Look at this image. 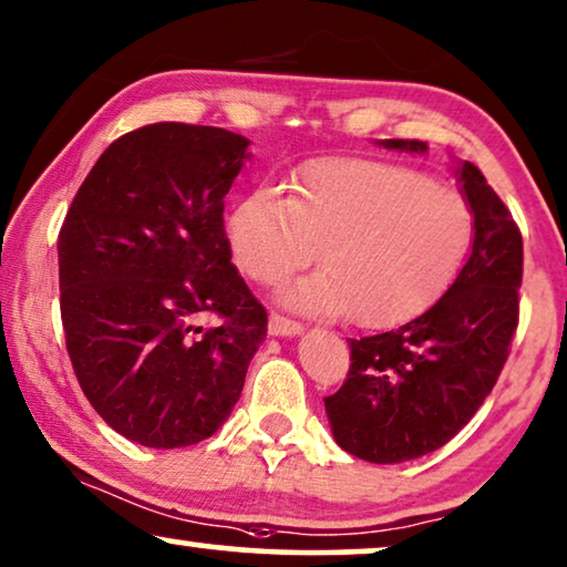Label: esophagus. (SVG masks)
Wrapping results in <instances>:
<instances>
[{
  "label": "esophagus",
  "instance_id": "1",
  "mask_svg": "<svg viewBox=\"0 0 567 567\" xmlns=\"http://www.w3.org/2000/svg\"><path fill=\"white\" fill-rule=\"evenodd\" d=\"M268 332L276 334V338H291V334L301 332V324L293 322V319H289V317L278 315V311H270Z\"/></svg>",
  "mask_w": 567,
  "mask_h": 567
}]
</instances>
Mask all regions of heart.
<instances>
[{"instance_id": "1", "label": "heart", "mask_w": 567, "mask_h": 567, "mask_svg": "<svg viewBox=\"0 0 567 567\" xmlns=\"http://www.w3.org/2000/svg\"><path fill=\"white\" fill-rule=\"evenodd\" d=\"M471 240L461 192L368 158L311 161L293 176V196L260 186L229 215V243L252 281L274 284L319 250L324 268L286 286L281 299L317 317L350 311L360 327L424 311L457 276Z\"/></svg>"}]
</instances>
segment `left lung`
Wrapping results in <instances>:
<instances>
[{
  "mask_svg": "<svg viewBox=\"0 0 567 567\" xmlns=\"http://www.w3.org/2000/svg\"><path fill=\"white\" fill-rule=\"evenodd\" d=\"M424 153L422 141H383ZM473 248L437 303L399 330L350 340V371L324 399L334 442L368 463H404L453 440L494 389L519 324L522 233L473 163L457 168Z\"/></svg>",
  "mask_w": 567,
  "mask_h": 567,
  "instance_id": "obj_1",
  "label": "left lung"
}]
</instances>
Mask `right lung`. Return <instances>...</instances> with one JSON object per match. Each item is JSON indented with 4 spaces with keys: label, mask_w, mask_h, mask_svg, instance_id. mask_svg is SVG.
Returning a JSON list of instances; mask_svg holds the SVG:
<instances>
[{
    "label": "right lung",
    "mask_w": 567,
    "mask_h": 567,
    "mask_svg": "<svg viewBox=\"0 0 567 567\" xmlns=\"http://www.w3.org/2000/svg\"><path fill=\"white\" fill-rule=\"evenodd\" d=\"M250 141L155 122L114 141L59 235L61 319L96 414L145 447L215 434L240 399L268 315L233 266L225 196ZM218 324L202 328V316Z\"/></svg>",
    "instance_id": "add662e5"
}]
</instances>
